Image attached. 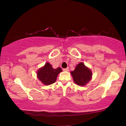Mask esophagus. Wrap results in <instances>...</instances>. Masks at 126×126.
I'll return each mask as SVG.
<instances>
[{
    "label": "esophagus",
    "mask_w": 126,
    "mask_h": 126,
    "mask_svg": "<svg viewBox=\"0 0 126 126\" xmlns=\"http://www.w3.org/2000/svg\"><path fill=\"white\" fill-rule=\"evenodd\" d=\"M69 68H64V69H63V71L68 72V71H69Z\"/></svg>",
    "instance_id": "esophagus-1"
}]
</instances>
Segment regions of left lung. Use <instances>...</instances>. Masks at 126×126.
<instances>
[{"label": "left lung", "instance_id": "obj_1", "mask_svg": "<svg viewBox=\"0 0 126 126\" xmlns=\"http://www.w3.org/2000/svg\"><path fill=\"white\" fill-rule=\"evenodd\" d=\"M70 73L75 83L80 86L85 85L92 77L91 70L86 67L82 63H79L75 70Z\"/></svg>", "mask_w": 126, "mask_h": 126}]
</instances>
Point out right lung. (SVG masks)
I'll use <instances>...</instances> for the list:
<instances>
[{"instance_id":"obj_1","label":"right lung","mask_w":126,"mask_h":126,"mask_svg":"<svg viewBox=\"0 0 126 126\" xmlns=\"http://www.w3.org/2000/svg\"><path fill=\"white\" fill-rule=\"evenodd\" d=\"M62 72L61 68L53 69L49 63H46L44 67L37 72L39 80L45 85H50L55 82L58 74Z\"/></svg>"}]
</instances>
